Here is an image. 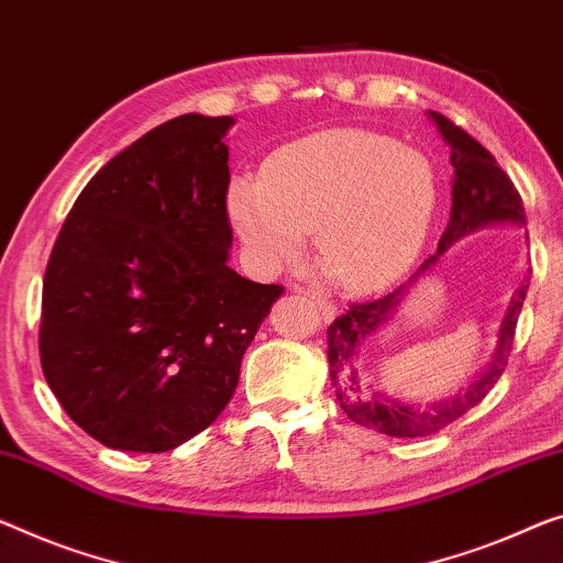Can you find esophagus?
I'll list each match as a JSON object with an SVG mask.
<instances>
[{
  "label": "esophagus",
  "instance_id": "1",
  "mask_svg": "<svg viewBox=\"0 0 563 563\" xmlns=\"http://www.w3.org/2000/svg\"><path fill=\"white\" fill-rule=\"evenodd\" d=\"M310 300H313V303H316L318 313H321L323 321H333V318H335V306L333 303H329V300H323V298H318V296H310Z\"/></svg>",
  "mask_w": 563,
  "mask_h": 563
}]
</instances>
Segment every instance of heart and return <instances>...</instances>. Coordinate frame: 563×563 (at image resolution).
Segmentation results:
<instances>
[{
	"label": "heart",
	"instance_id": "obj_1",
	"mask_svg": "<svg viewBox=\"0 0 563 563\" xmlns=\"http://www.w3.org/2000/svg\"><path fill=\"white\" fill-rule=\"evenodd\" d=\"M438 184L419 151L368 131H325L283 146L260 179L238 176L234 230L267 265H288L316 230L318 257L351 292L387 288L415 263Z\"/></svg>",
	"mask_w": 563,
	"mask_h": 563
}]
</instances>
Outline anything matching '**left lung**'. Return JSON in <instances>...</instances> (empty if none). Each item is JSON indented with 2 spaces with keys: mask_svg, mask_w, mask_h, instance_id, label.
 <instances>
[{
  "mask_svg": "<svg viewBox=\"0 0 563 563\" xmlns=\"http://www.w3.org/2000/svg\"><path fill=\"white\" fill-rule=\"evenodd\" d=\"M430 119L442 133L444 144L450 146V164L452 169H455V179H452L450 222L448 230H444L440 238L438 255L427 257L422 267L409 278L407 285H399L397 290L384 298L349 306L329 325V372L341 409L349 415L351 422L368 427V430H376L382 434H389V438H424V434L440 432L448 424L455 422V419L463 417L470 407L483 401L485 394L496 387L500 374L506 372L508 366L510 349H514L516 323L526 300L528 280H531L526 278L521 288L516 290L508 313L503 318L493 362L481 376H475L465 394H455L452 399L434 401L430 409H415L412 405H401V401L387 397V391H374L364 384L362 374H358V346L397 313L399 300L405 298L409 285H412L419 275L430 271L452 242L485 228V224H526L521 195H518L514 181H510L508 174L500 169L490 151L477 144L470 133L460 129V125L444 119L442 113H430Z\"/></svg>",
  "mask_w": 563,
  "mask_h": 563,
  "instance_id": "8db88e82",
  "label": "left lung"
}]
</instances>
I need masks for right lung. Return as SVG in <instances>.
I'll return each mask as SVG.
<instances>
[{
    "label": "right lung",
    "instance_id": "add662e5",
    "mask_svg": "<svg viewBox=\"0 0 563 563\" xmlns=\"http://www.w3.org/2000/svg\"><path fill=\"white\" fill-rule=\"evenodd\" d=\"M232 123L187 113L156 125L86 184L57 234L42 372L106 448L166 452L207 430L283 292L228 265Z\"/></svg>",
    "mask_w": 563,
    "mask_h": 563
}]
</instances>
